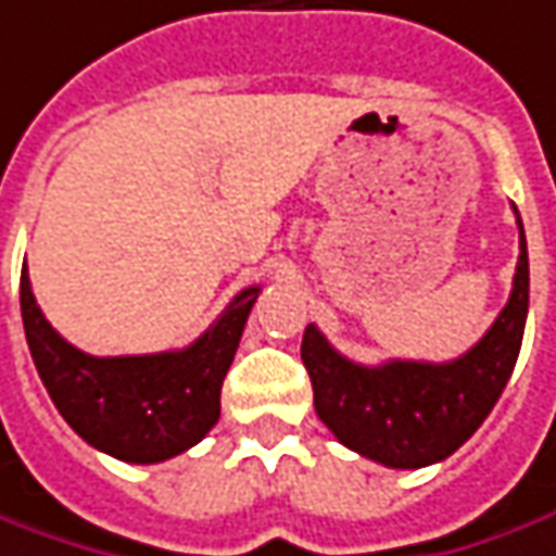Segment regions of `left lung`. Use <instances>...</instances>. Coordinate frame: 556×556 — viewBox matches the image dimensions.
Segmentation results:
<instances>
[{"instance_id": "obj_1", "label": "left lung", "mask_w": 556, "mask_h": 556, "mask_svg": "<svg viewBox=\"0 0 556 556\" xmlns=\"http://www.w3.org/2000/svg\"><path fill=\"white\" fill-rule=\"evenodd\" d=\"M520 225V218H517ZM530 307V258L520 225L511 298L468 353L453 362L356 365L326 334L307 326L301 358L313 405L343 447L389 468H422L447 459L478 432L515 371Z\"/></svg>"}]
</instances>
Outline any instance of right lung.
<instances>
[{"mask_svg": "<svg viewBox=\"0 0 556 556\" xmlns=\"http://www.w3.org/2000/svg\"><path fill=\"white\" fill-rule=\"evenodd\" d=\"M249 286L185 350L149 356H90L63 341L21 270V316L29 353L60 417L90 447L151 466L194 447L218 422L222 383L258 298Z\"/></svg>", "mask_w": 556, "mask_h": 556, "instance_id": "add662e5", "label": "right lung"}]
</instances>
